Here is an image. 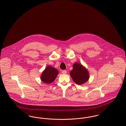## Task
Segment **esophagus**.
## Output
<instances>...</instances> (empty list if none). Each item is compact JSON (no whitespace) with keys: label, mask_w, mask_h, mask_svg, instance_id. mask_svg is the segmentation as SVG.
Here are the masks:
<instances>
[{"label":"esophagus","mask_w":126,"mask_h":126,"mask_svg":"<svg viewBox=\"0 0 126 126\" xmlns=\"http://www.w3.org/2000/svg\"><path fill=\"white\" fill-rule=\"evenodd\" d=\"M62 73L63 74H66V70H62Z\"/></svg>","instance_id":"34e87169"}]
</instances>
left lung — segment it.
Listing matches in <instances>:
<instances>
[{"label":"left lung","mask_w":126,"mask_h":126,"mask_svg":"<svg viewBox=\"0 0 126 126\" xmlns=\"http://www.w3.org/2000/svg\"><path fill=\"white\" fill-rule=\"evenodd\" d=\"M70 75L74 82L78 85L85 83L90 78L87 69L78 62L73 64V69L70 71Z\"/></svg>","instance_id":"left-lung-1"}]
</instances>
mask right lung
<instances>
[{
    "instance_id": "obj_1",
    "label": "right lung",
    "mask_w": 126,
    "mask_h": 126,
    "mask_svg": "<svg viewBox=\"0 0 126 126\" xmlns=\"http://www.w3.org/2000/svg\"><path fill=\"white\" fill-rule=\"evenodd\" d=\"M59 74L57 69L52 66H48L42 72L41 76L42 81L45 84L52 83Z\"/></svg>"
}]
</instances>
